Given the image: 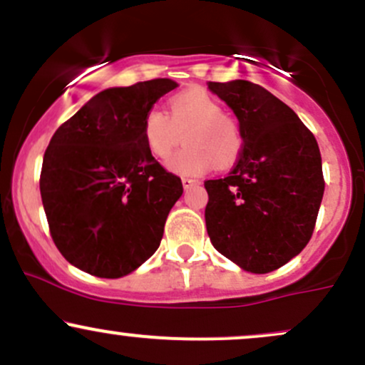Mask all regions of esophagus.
Wrapping results in <instances>:
<instances>
[{
    "label": "esophagus",
    "mask_w": 365,
    "mask_h": 365,
    "mask_svg": "<svg viewBox=\"0 0 365 365\" xmlns=\"http://www.w3.org/2000/svg\"><path fill=\"white\" fill-rule=\"evenodd\" d=\"M182 183H183V188H185V190H188V188H192V187H197L199 185V180H192V178H183L182 180Z\"/></svg>",
    "instance_id": "esophagus-1"
}]
</instances>
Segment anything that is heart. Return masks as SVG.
Listing matches in <instances>:
<instances>
[{
    "label": "heart",
    "instance_id": "b5f03b06",
    "mask_svg": "<svg viewBox=\"0 0 365 365\" xmlns=\"http://www.w3.org/2000/svg\"><path fill=\"white\" fill-rule=\"evenodd\" d=\"M142 135L149 153L166 159L185 137L187 148L168 159V168L182 177H199L215 166L233 165L242 148L237 123L204 91L180 92L170 101V113L153 108L145 113Z\"/></svg>",
    "mask_w": 365,
    "mask_h": 365
}]
</instances>
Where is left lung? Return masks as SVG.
<instances>
[{
    "label": "left lung",
    "mask_w": 365,
    "mask_h": 365,
    "mask_svg": "<svg viewBox=\"0 0 365 365\" xmlns=\"http://www.w3.org/2000/svg\"><path fill=\"white\" fill-rule=\"evenodd\" d=\"M244 144L235 168L204 182L211 244L244 271L271 273L311 240L324 194L319 145L292 108L249 81L209 82Z\"/></svg>",
    "instance_id": "1"
}]
</instances>
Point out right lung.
<instances>
[{
    "instance_id": "obj_1",
    "label": "right lung",
    "mask_w": 365,
    "mask_h": 365,
    "mask_svg": "<svg viewBox=\"0 0 365 365\" xmlns=\"http://www.w3.org/2000/svg\"><path fill=\"white\" fill-rule=\"evenodd\" d=\"M177 82L110 87L54 132L44 153L41 197L54 245L70 264L121 278L158 250L182 180L153 158L144 116Z\"/></svg>"
}]
</instances>
